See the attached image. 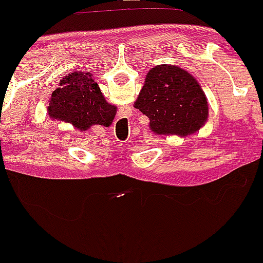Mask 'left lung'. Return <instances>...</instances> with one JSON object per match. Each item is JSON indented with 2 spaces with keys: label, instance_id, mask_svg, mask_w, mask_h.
Instances as JSON below:
<instances>
[{
  "label": "left lung",
  "instance_id": "8db88e82",
  "mask_svg": "<svg viewBox=\"0 0 263 263\" xmlns=\"http://www.w3.org/2000/svg\"><path fill=\"white\" fill-rule=\"evenodd\" d=\"M135 107L149 119L157 135L186 136L208 119V102L198 81L174 65H157L148 71Z\"/></svg>",
  "mask_w": 263,
  "mask_h": 263
}]
</instances>
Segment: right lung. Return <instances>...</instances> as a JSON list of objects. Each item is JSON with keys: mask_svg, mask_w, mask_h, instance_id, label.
<instances>
[{"mask_svg": "<svg viewBox=\"0 0 263 263\" xmlns=\"http://www.w3.org/2000/svg\"><path fill=\"white\" fill-rule=\"evenodd\" d=\"M91 77L89 73H71L60 81L48 107L53 119L73 123L81 131L92 125L110 126L116 107L107 104Z\"/></svg>", "mask_w": 263, "mask_h": 263, "instance_id": "1", "label": "right lung"}]
</instances>
